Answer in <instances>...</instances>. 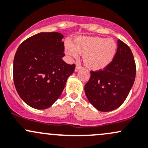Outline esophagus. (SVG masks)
I'll list each match as a JSON object with an SVG mask.
<instances>
[{"label": "esophagus", "mask_w": 148, "mask_h": 148, "mask_svg": "<svg viewBox=\"0 0 148 148\" xmlns=\"http://www.w3.org/2000/svg\"><path fill=\"white\" fill-rule=\"evenodd\" d=\"M81 68V66L79 64H77V65H76V68H75V71H77L78 70L80 69Z\"/></svg>", "instance_id": "1"}]
</instances>
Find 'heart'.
Returning <instances> with one entry per match:
<instances>
[{
	"instance_id": "heart-1",
	"label": "heart",
	"mask_w": 148,
	"mask_h": 148,
	"mask_svg": "<svg viewBox=\"0 0 148 148\" xmlns=\"http://www.w3.org/2000/svg\"><path fill=\"white\" fill-rule=\"evenodd\" d=\"M118 46L112 39L100 37H78L73 44L65 45V52L71 58L83 55V62L91 71H101L108 67L117 52Z\"/></svg>"
}]
</instances>
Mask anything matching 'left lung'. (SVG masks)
I'll return each instance as SVG.
<instances>
[{"mask_svg":"<svg viewBox=\"0 0 148 148\" xmlns=\"http://www.w3.org/2000/svg\"><path fill=\"white\" fill-rule=\"evenodd\" d=\"M136 74L131 49L118 40L117 52L111 64L101 71H91V77L84 86L87 99L99 111H113L125 101Z\"/></svg>","mask_w":148,"mask_h":148,"instance_id":"obj_1","label":"left lung"}]
</instances>
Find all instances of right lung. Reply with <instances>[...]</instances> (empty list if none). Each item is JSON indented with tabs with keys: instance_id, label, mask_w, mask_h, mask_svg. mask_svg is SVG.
<instances>
[{
	"instance_id": "obj_1",
	"label": "right lung",
	"mask_w": 148,
	"mask_h": 148,
	"mask_svg": "<svg viewBox=\"0 0 148 148\" xmlns=\"http://www.w3.org/2000/svg\"><path fill=\"white\" fill-rule=\"evenodd\" d=\"M64 36L60 32H40L18 47L13 60V81L18 94L27 105L46 109L63 91L75 64L62 60Z\"/></svg>"
}]
</instances>
